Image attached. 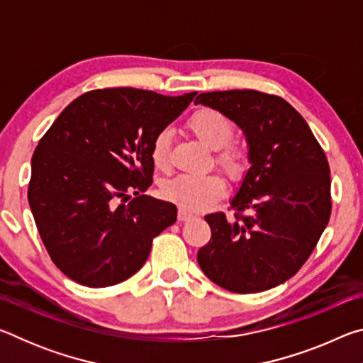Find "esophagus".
<instances>
[{
	"label": "esophagus",
	"instance_id": "1",
	"mask_svg": "<svg viewBox=\"0 0 363 363\" xmlns=\"http://www.w3.org/2000/svg\"><path fill=\"white\" fill-rule=\"evenodd\" d=\"M192 218H194V214L187 210H184V208H179V211H177V219L179 220H189Z\"/></svg>",
	"mask_w": 363,
	"mask_h": 363
}]
</instances>
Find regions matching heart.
Wrapping results in <instances>:
<instances>
[{
  "mask_svg": "<svg viewBox=\"0 0 363 363\" xmlns=\"http://www.w3.org/2000/svg\"><path fill=\"white\" fill-rule=\"evenodd\" d=\"M189 130L208 149L216 150V162L227 173L240 174L245 168V153L229 143L233 138L232 121L218 110L205 108L195 112L187 121ZM171 131L162 130L155 134L150 145L153 167L168 169L169 167ZM225 192V179L218 173L182 174L163 186V195L187 211H200L219 200Z\"/></svg>",
  "mask_w": 363,
  "mask_h": 363,
  "instance_id": "1",
  "label": "heart"
}]
</instances>
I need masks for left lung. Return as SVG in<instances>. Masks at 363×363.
Masks as SVG:
<instances>
[{
    "instance_id": "obj_1",
    "label": "left lung",
    "mask_w": 363,
    "mask_h": 363,
    "mask_svg": "<svg viewBox=\"0 0 363 363\" xmlns=\"http://www.w3.org/2000/svg\"><path fill=\"white\" fill-rule=\"evenodd\" d=\"M240 128L251 167L230 200L235 218L206 214L211 238L196 261L214 284L257 293L284 284L314 251L331 213L330 167L309 125L279 96L253 89L201 93Z\"/></svg>"
}]
</instances>
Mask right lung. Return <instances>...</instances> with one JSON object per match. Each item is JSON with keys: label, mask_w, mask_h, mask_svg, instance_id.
I'll return each instance as SVG.
<instances>
[{"label": "right lung", "mask_w": 363, "mask_h": 363, "mask_svg": "<svg viewBox=\"0 0 363 363\" xmlns=\"http://www.w3.org/2000/svg\"><path fill=\"white\" fill-rule=\"evenodd\" d=\"M195 94L89 91L41 138L28 203L49 256L67 277L91 288L121 284L144 266L153 238L176 223V205L143 192L152 186L153 138Z\"/></svg>", "instance_id": "add662e5"}]
</instances>
